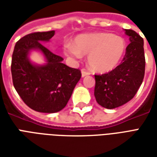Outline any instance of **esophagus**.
<instances>
[{
	"mask_svg": "<svg viewBox=\"0 0 157 157\" xmlns=\"http://www.w3.org/2000/svg\"><path fill=\"white\" fill-rule=\"evenodd\" d=\"M91 74L90 72L87 71H86L85 69H83L82 71V77H84V76H86V75H89Z\"/></svg>",
	"mask_w": 157,
	"mask_h": 157,
	"instance_id": "obj_1",
	"label": "esophagus"
}]
</instances>
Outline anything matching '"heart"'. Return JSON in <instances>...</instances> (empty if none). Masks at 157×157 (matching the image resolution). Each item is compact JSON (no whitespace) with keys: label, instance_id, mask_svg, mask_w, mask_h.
<instances>
[{"label":"heart","instance_id":"heart-1","mask_svg":"<svg viewBox=\"0 0 157 157\" xmlns=\"http://www.w3.org/2000/svg\"><path fill=\"white\" fill-rule=\"evenodd\" d=\"M126 51V42L110 33H92L77 36L74 46L67 45V55L80 57L88 55L90 67L99 73H107L119 65Z\"/></svg>","mask_w":157,"mask_h":157}]
</instances>
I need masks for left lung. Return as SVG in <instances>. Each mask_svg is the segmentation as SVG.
<instances>
[{
  "mask_svg": "<svg viewBox=\"0 0 157 157\" xmlns=\"http://www.w3.org/2000/svg\"><path fill=\"white\" fill-rule=\"evenodd\" d=\"M130 44L124 57L114 70L102 75H95L94 96L99 105L113 109L130 101L142 84L145 75L144 40L131 29H125Z\"/></svg>",
  "mask_w": 157,
  "mask_h": 157,
  "instance_id": "left-lung-1",
  "label": "left lung"
}]
</instances>
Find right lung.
Masks as SVG:
<instances>
[{
	"mask_svg": "<svg viewBox=\"0 0 157 157\" xmlns=\"http://www.w3.org/2000/svg\"><path fill=\"white\" fill-rule=\"evenodd\" d=\"M55 35V31L36 32L17 42L12 54V82L22 101L30 109L40 113H56L65 108L82 73L62 61L64 59L53 54L42 44ZM38 49L47 63L33 65L28 59L29 52Z\"/></svg>",
	"mask_w": 157,
	"mask_h": 157,
	"instance_id": "add662e5",
	"label": "right lung"
}]
</instances>
